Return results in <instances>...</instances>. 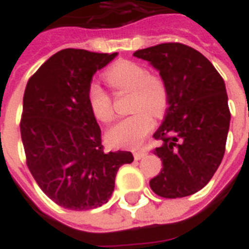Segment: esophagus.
Segmentation results:
<instances>
[{"instance_id": "obj_1", "label": "esophagus", "mask_w": 249, "mask_h": 249, "mask_svg": "<svg viewBox=\"0 0 249 249\" xmlns=\"http://www.w3.org/2000/svg\"><path fill=\"white\" fill-rule=\"evenodd\" d=\"M133 156H135V160H141V159H144L146 156V153L145 152H135Z\"/></svg>"}]
</instances>
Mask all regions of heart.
<instances>
[{"label": "heart", "mask_w": 249, "mask_h": 249, "mask_svg": "<svg viewBox=\"0 0 249 249\" xmlns=\"http://www.w3.org/2000/svg\"><path fill=\"white\" fill-rule=\"evenodd\" d=\"M105 81L116 94L130 93V116L119 120L107 132V140L117 148H137L153 129V117L161 119L169 105V90L165 80L157 73L148 71L142 64L121 60L109 68L104 74ZM88 107L101 123L113 119L112 97L96 82L87 90Z\"/></svg>", "instance_id": "b5f03b06"}]
</instances>
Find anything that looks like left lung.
<instances>
[{
	"instance_id": "left-lung-1",
	"label": "left lung",
	"mask_w": 249,
	"mask_h": 249,
	"mask_svg": "<svg viewBox=\"0 0 249 249\" xmlns=\"http://www.w3.org/2000/svg\"><path fill=\"white\" fill-rule=\"evenodd\" d=\"M160 71L169 90V105L155 140L153 153L162 168L149 181L165 198L185 197L209 183L225 152L231 112L225 84L208 58L191 46L165 42L136 51Z\"/></svg>"
}]
</instances>
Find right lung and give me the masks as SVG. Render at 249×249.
I'll return each instance as SVG.
<instances>
[{
    "label": "right lung",
    "mask_w": 249,
    "mask_h": 249,
    "mask_svg": "<svg viewBox=\"0 0 249 249\" xmlns=\"http://www.w3.org/2000/svg\"><path fill=\"white\" fill-rule=\"evenodd\" d=\"M117 56L64 49L26 84L21 139L26 165L46 196L62 208L89 211L108 201L126 151L104 152L101 129L88 107L93 74Z\"/></svg>",
    "instance_id": "right-lung-1"
}]
</instances>
